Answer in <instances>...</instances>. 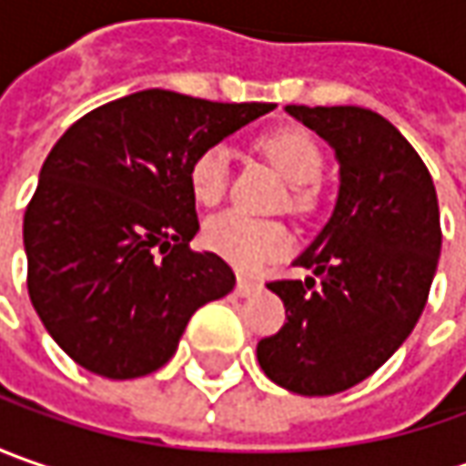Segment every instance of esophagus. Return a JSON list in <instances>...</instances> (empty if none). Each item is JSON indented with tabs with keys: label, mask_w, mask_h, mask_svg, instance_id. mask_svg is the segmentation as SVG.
I'll return each mask as SVG.
<instances>
[{
	"label": "esophagus",
	"mask_w": 466,
	"mask_h": 466,
	"mask_svg": "<svg viewBox=\"0 0 466 466\" xmlns=\"http://www.w3.org/2000/svg\"><path fill=\"white\" fill-rule=\"evenodd\" d=\"M259 288L261 282H257V279L238 278V282H236V293H238V296H251V293H257Z\"/></svg>",
	"instance_id": "34e87169"
}]
</instances>
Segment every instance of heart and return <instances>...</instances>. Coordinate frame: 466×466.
Wrapping results in <instances>:
<instances>
[{
    "label": "heart",
    "instance_id": "heart-1",
    "mask_svg": "<svg viewBox=\"0 0 466 466\" xmlns=\"http://www.w3.org/2000/svg\"><path fill=\"white\" fill-rule=\"evenodd\" d=\"M259 150L288 178L290 202L309 207L313 188L324 173V153L319 142L300 127H282L259 137ZM230 178V150L215 142L194 155L188 166V187L199 205L215 207L228 191ZM205 243L209 251L220 254L243 272H254L267 261L279 259L293 248L288 228L278 220H259L243 212H223L205 225Z\"/></svg>",
    "mask_w": 466,
    "mask_h": 466
}]
</instances>
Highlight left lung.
Wrapping results in <instances>:
<instances>
[{"instance_id":"left-lung-1","label":"left lung","mask_w":466,"mask_h":466,"mask_svg":"<svg viewBox=\"0 0 466 466\" xmlns=\"http://www.w3.org/2000/svg\"><path fill=\"white\" fill-rule=\"evenodd\" d=\"M339 157V197L298 257L319 279H272L285 324L257 345L261 370L288 391L329 397L397 352L428 303L441 254L439 197L415 147L358 106H288Z\"/></svg>"}]
</instances>
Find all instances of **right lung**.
I'll return each instance as SVG.
<instances>
[{"instance_id": "obj_1", "label": "right lung", "mask_w": 466, "mask_h": 466, "mask_svg": "<svg viewBox=\"0 0 466 466\" xmlns=\"http://www.w3.org/2000/svg\"><path fill=\"white\" fill-rule=\"evenodd\" d=\"M275 103L142 90L77 118L25 207L27 296L56 345L106 379L166 366L188 319L228 296L233 269L191 251L188 166Z\"/></svg>"}]
</instances>
